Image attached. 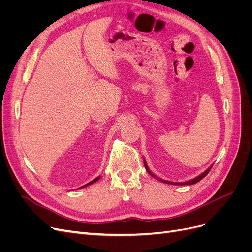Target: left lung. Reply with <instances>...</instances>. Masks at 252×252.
Returning <instances> with one entry per match:
<instances>
[{"mask_svg": "<svg viewBox=\"0 0 252 252\" xmlns=\"http://www.w3.org/2000/svg\"><path fill=\"white\" fill-rule=\"evenodd\" d=\"M144 165H145V168H146V170L148 171V173L151 175V177H154V178H156V179H158V180H159L161 182H163V183H166V184H171V185H192V184H195V183H197V182H200L203 178H205L206 175L208 174V172L210 171V169H211V167H209V168L206 170V171H204L201 175H199V177H196L195 179H193V180H190V181H187V182H183V183H174V182H169V181H165V180H162V179H158L157 175H155L154 173H152L150 170H149V168H148V166H147V164H146V162H145V159H144Z\"/></svg>", "mask_w": 252, "mask_h": 252, "instance_id": "8db88e82", "label": "left lung"}]
</instances>
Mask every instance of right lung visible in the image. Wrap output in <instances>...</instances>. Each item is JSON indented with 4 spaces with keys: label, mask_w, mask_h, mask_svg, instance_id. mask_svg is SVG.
<instances>
[{
    "label": "right lung",
    "mask_w": 252,
    "mask_h": 252,
    "mask_svg": "<svg viewBox=\"0 0 252 252\" xmlns=\"http://www.w3.org/2000/svg\"><path fill=\"white\" fill-rule=\"evenodd\" d=\"M98 179H100V177H97V178H96V179H94V181H91V182H89V183H88V184H86V185H84L83 187H85V186H88V185H90V184H94V182H96V181H97Z\"/></svg>",
    "instance_id": "right-lung-1"
}]
</instances>
